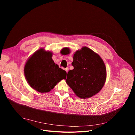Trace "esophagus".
Masks as SVG:
<instances>
[{
    "mask_svg": "<svg viewBox=\"0 0 135 135\" xmlns=\"http://www.w3.org/2000/svg\"><path fill=\"white\" fill-rule=\"evenodd\" d=\"M65 70H66V72L67 73H68V70H69L68 67H67V68H65Z\"/></svg>",
    "mask_w": 135,
    "mask_h": 135,
    "instance_id": "1",
    "label": "esophagus"
}]
</instances>
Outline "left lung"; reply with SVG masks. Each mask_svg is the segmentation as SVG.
Here are the masks:
<instances>
[{
	"label": "left lung",
	"instance_id": "left-lung-1",
	"mask_svg": "<svg viewBox=\"0 0 135 135\" xmlns=\"http://www.w3.org/2000/svg\"><path fill=\"white\" fill-rule=\"evenodd\" d=\"M74 69L67 73V84L81 98L94 96L104 86L106 68L101 57L87 47L76 51L72 63Z\"/></svg>",
	"mask_w": 135,
	"mask_h": 135
}]
</instances>
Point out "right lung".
I'll return each mask as SVG.
<instances>
[{"mask_svg":"<svg viewBox=\"0 0 135 135\" xmlns=\"http://www.w3.org/2000/svg\"><path fill=\"white\" fill-rule=\"evenodd\" d=\"M52 53L40 49L27 60L24 73L30 85L41 93H48L62 79L67 73L59 68L52 59Z\"/></svg>","mask_w":135,"mask_h":135,"instance_id":"1","label":"right lung"}]
</instances>
